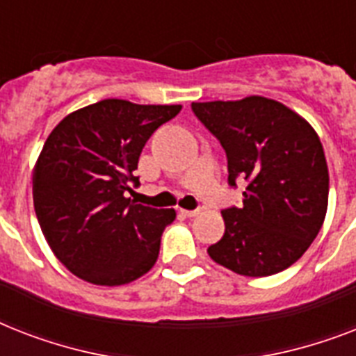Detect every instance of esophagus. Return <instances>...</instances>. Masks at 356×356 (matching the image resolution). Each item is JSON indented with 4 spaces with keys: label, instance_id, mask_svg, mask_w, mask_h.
Returning <instances> with one entry per match:
<instances>
[{
    "label": "esophagus",
    "instance_id": "esophagus-1",
    "mask_svg": "<svg viewBox=\"0 0 356 356\" xmlns=\"http://www.w3.org/2000/svg\"><path fill=\"white\" fill-rule=\"evenodd\" d=\"M200 209H195V211H184V209H181V214H183V216H186V218H194V216H197V214H200Z\"/></svg>",
    "mask_w": 356,
    "mask_h": 356
}]
</instances>
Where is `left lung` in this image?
<instances>
[{
  "label": "left lung",
  "instance_id": "left-lung-1",
  "mask_svg": "<svg viewBox=\"0 0 356 356\" xmlns=\"http://www.w3.org/2000/svg\"><path fill=\"white\" fill-rule=\"evenodd\" d=\"M192 111L225 149L229 184L248 181L242 207L222 212L225 233L207 253L238 275L286 270L325 220L329 170L320 136L292 108L262 96L192 103Z\"/></svg>",
  "mask_w": 356,
  "mask_h": 356
}]
</instances>
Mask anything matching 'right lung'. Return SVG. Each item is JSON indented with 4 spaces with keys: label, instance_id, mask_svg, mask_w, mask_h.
I'll return each instance as SVG.
<instances>
[{
    "label": "right lung",
    "instance_id": "right-lung-1",
    "mask_svg": "<svg viewBox=\"0 0 356 356\" xmlns=\"http://www.w3.org/2000/svg\"><path fill=\"white\" fill-rule=\"evenodd\" d=\"M181 105L103 99L68 114L47 136L33 172V203L49 248L74 275L120 286L155 266L173 209L125 197L149 136Z\"/></svg>",
    "mask_w": 356,
    "mask_h": 356
}]
</instances>
